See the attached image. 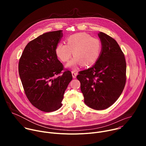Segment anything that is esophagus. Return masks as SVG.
<instances>
[{
  "instance_id": "esophagus-1",
  "label": "esophagus",
  "mask_w": 146,
  "mask_h": 146,
  "mask_svg": "<svg viewBox=\"0 0 146 146\" xmlns=\"http://www.w3.org/2000/svg\"><path fill=\"white\" fill-rule=\"evenodd\" d=\"M72 77L73 78H76V76H77V74L76 73H75V72L74 71H72Z\"/></svg>"
}]
</instances>
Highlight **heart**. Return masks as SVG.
I'll use <instances>...</instances> for the list:
<instances>
[{
  "mask_svg": "<svg viewBox=\"0 0 146 146\" xmlns=\"http://www.w3.org/2000/svg\"><path fill=\"white\" fill-rule=\"evenodd\" d=\"M66 44L59 43L55 47L56 56L63 62H68L73 55L74 56L66 65L67 68L77 69L81 64L88 66L98 59L102 50L100 40L90 34L81 32L69 36Z\"/></svg>",
  "mask_w": 146,
  "mask_h": 146,
  "instance_id": "obj_1",
  "label": "heart"
}]
</instances>
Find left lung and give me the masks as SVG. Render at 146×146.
<instances>
[{
    "label": "left lung",
    "instance_id": "left-lung-1",
    "mask_svg": "<svg viewBox=\"0 0 146 146\" xmlns=\"http://www.w3.org/2000/svg\"><path fill=\"white\" fill-rule=\"evenodd\" d=\"M98 36L102 44L100 55L91 68L79 72L84 103L97 110L111 106L122 94L126 82V62L117 41L103 32Z\"/></svg>",
    "mask_w": 146,
    "mask_h": 146
}]
</instances>
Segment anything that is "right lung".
Returning a JSON list of instances; mask_svg holds the SVG:
<instances>
[{"instance_id":"add662e5","label":"right lung","mask_w":146,"mask_h":146,"mask_svg":"<svg viewBox=\"0 0 146 146\" xmlns=\"http://www.w3.org/2000/svg\"><path fill=\"white\" fill-rule=\"evenodd\" d=\"M63 37L62 31L44 33L31 41L20 58L19 75L25 93L35 108L44 112L57 110L72 75L64 72L58 59L55 47Z\"/></svg>"}]
</instances>
